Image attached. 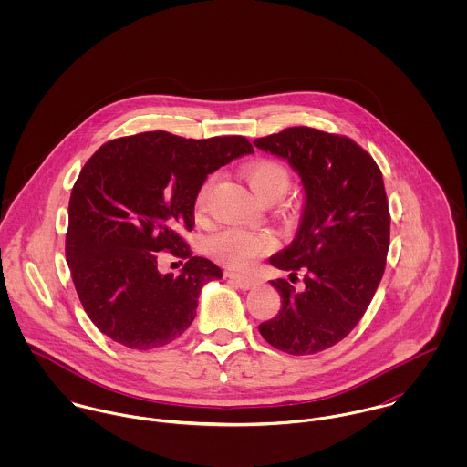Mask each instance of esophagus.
Listing matches in <instances>:
<instances>
[{"instance_id":"34e87169","label":"esophagus","mask_w":467,"mask_h":467,"mask_svg":"<svg viewBox=\"0 0 467 467\" xmlns=\"http://www.w3.org/2000/svg\"><path fill=\"white\" fill-rule=\"evenodd\" d=\"M230 278V282H234L235 285H239L241 289H252L255 285V280L250 278V276H243L239 273H228L226 275Z\"/></svg>"}]
</instances>
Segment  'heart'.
I'll return each mask as SVG.
<instances>
[{"label": "heart", "instance_id": "b5f03b06", "mask_svg": "<svg viewBox=\"0 0 467 467\" xmlns=\"http://www.w3.org/2000/svg\"><path fill=\"white\" fill-rule=\"evenodd\" d=\"M250 189L254 194L266 202V201L280 200L291 183L289 171L278 161H257L243 171ZM215 183V176H208L201 185L198 192L196 206L198 212L202 213L210 200L212 189ZM273 248V237L267 232H248L241 228H224L206 241L208 255L223 266L232 269H248L254 263Z\"/></svg>", "mask_w": 467, "mask_h": 467}]
</instances>
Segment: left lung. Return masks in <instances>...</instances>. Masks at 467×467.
<instances>
[{
  "instance_id": "left-lung-1",
  "label": "left lung",
  "mask_w": 467,
  "mask_h": 467,
  "mask_svg": "<svg viewBox=\"0 0 467 467\" xmlns=\"http://www.w3.org/2000/svg\"><path fill=\"white\" fill-rule=\"evenodd\" d=\"M287 160L302 178L306 204L293 243L269 263L302 272L296 290L271 280L282 296L278 315L259 326L269 345L293 354H317L341 341L363 318L383 278L390 246V212L383 174L354 140L313 128H287L254 140Z\"/></svg>"
}]
</instances>
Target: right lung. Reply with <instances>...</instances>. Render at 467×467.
<instances>
[{
    "instance_id": "right-lung-1",
    "label": "right lung",
    "mask_w": 467,
    "mask_h": 467,
    "mask_svg": "<svg viewBox=\"0 0 467 467\" xmlns=\"http://www.w3.org/2000/svg\"><path fill=\"white\" fill-rule=\"evenodd\" d=\"M252 152L244 136L149 131L109 140L86 161L67 206V263L100 333L150 350L191 327L201 287L223 271L194 257L183 232L206 176ZM158 251L186 261L178 277L157 271Z\"/></svg>"
}]
</instances>
